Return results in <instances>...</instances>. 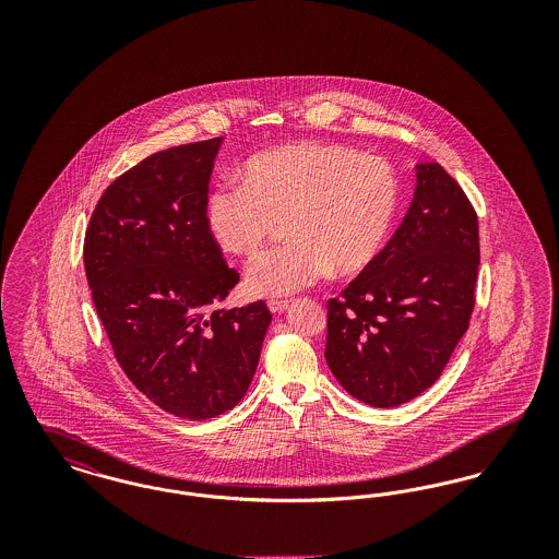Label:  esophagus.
<instances>
[{
  "label": "esophagus",
  "mask_w": 559,
  "mask_h": 559,
  "mask_svg": "<svg viewBox=\"0 0 559 559\" xmlns=\"http://www.w3.org/2000/svg\"><path fill=\"white\" fill-rule=\"evenodd\" d=\"M289 306V301L287 299H267V310L272 312V314H281V312H285V308Z\"/></svg>",
  "instance_id": "34e87169"
}]
</instances>
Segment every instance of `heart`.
<instances>
[{"instance_id":"heart-1","label":"heart","mask_w":559,"mask_h":559,"mask_svg":"<svg viewBox=\"0 0 559 559\" xmlns=\"http://www.w3.org/2000/svg\"><path fill=\"white\" fill-rule=\"evenodd\" d=\"M240 187L219 185L205 199V222L217 247L251 260L283 219L287 242L247 272L249 292L283 297L331 267L356 274L371 264L399 213L400 185L388 160L356 148L299 142L251 155Z\"/></svg>"}]
</instances>
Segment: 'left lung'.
I'll return each instance as SVG.
<instances>
[{"instance_id":"8db88e82","label":"left lung","mask_w":559,"mask_h":559,"mask_svg":"<svg viewBox=\"0 0 559 559\" xmlns=\"http://www.w3.org/2000/svg\"><path fill=\"white\" fill-rule=\"evenodd\" d=\"M415 174L394 237L326 304V365L349 396L374 408L431 388L474 310L476 212L440 163L421 160Z\"/></svg>"}]
</instances>
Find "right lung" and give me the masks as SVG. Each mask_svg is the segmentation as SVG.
Wrapping results in <instances>:
<instances>
[{
	"label": "right lung",
	"instance_id": "right-lung-1",
	"mask_svg": "<svg viewBox=\"0 0 559 559\" xmlns=\"http://www.w3.org/2000/svg\"><path fill=\"white\" fill-rule=\"evenodd\" d=\"M222 138L155 153L119 176L92 213L83 264L115 358L159 408L212 419L245 396L272 314L217 310L239 283L205 222Z\"/></svg>",
	"mask_w": 559,
	"mask_h": 559
}]
</instances>
